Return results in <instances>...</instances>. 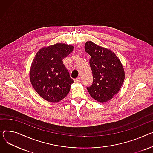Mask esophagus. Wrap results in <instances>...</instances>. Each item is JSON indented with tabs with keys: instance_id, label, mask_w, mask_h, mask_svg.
<instances>
[{
	"instance_id": "esophagus-1",
	"label": "esophagus",
	"mask_w": 153,
	"mask_h": 153,
	"mask_svg": "<svg viewBox=\"0 0 153 153\" xmlns=\"http://www.w3.org/2000/svg\"><path fill=\"white\" fill-rule=\"evenodd\" d=\"M80 80H81L80 78H79V77H78V78H75V79H74V82H75V83H79L80 82Z\"/></svg>"
}]
</instances>
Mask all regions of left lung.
<instances>
[{"label": "left lung", "mask_w": 153, "mask_h": 153, "mask_svg": "<svg viewBox=\"0 0 153 153\" xmlns=\"http://www.w3.org/2000/svg\"><path fill=\"white\" fill-rule=\"evenodd\" d=\"M85 51L93 73V84L87 87L90 96L99 102H106L117 94L124 82L125 72L119 59L110 49L87 41Z\"/></svg>", "instance_id": "left-lung-1"}]
</instances>
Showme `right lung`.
<instances>
[{
  "instance_id": "1",
  "label": "right lung",
  "mask_w": 153,
  "mask_h": 153,
  "mask_svg": "<svg viewBox=\"0 0 153 153\" xmlns=\"http://www.w3.org/2000/svg\"><path fill=\"white\" fill-rule=\"evenodd\" d=\"M73 50L71 45L57 43L39 49L32 62L30 73L31 85L48 102H58L70 90L74 80L62 60Z\"/></svg>"
}]
</instances>
